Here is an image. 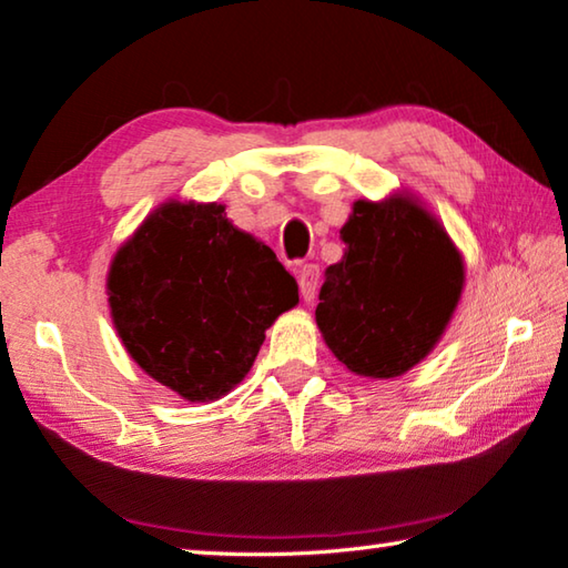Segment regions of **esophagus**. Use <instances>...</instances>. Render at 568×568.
<instances>
[{"mask_svg":"<svg viewBox=\"0 0 568 568\" xmlns=\"http://www.w3.org/2000/svg\"><path fill=\"white\" fill-rule=\"evenodd\" d=\"M298 285H301V295L305 303L313 301L318 287V267L316 265H301L298 267Z\"/></svg>","mask_w":568,"mask_h":568,"instance_id":"1","label":"esophagus"}]
</instances>
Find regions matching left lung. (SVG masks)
<instances>
[{
  "label": "left lung",
  "mask_w": 568,
  "mask_h": 568,
  "mask_svg": "<svg viewBox=\"0 0 568 568\" xmlns=\"http://www.w3.org/2000/svg\"><path fill=\"white\" fill-rule=\"evenodd\" d=\"M326 270L316 323L351 374L394 379L439 344L465 285L463 252L417 196L358 200Z\"/></svg>",
  "instance_id": "obj_1"
}]
</instances>
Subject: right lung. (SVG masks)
<instances>
[{
	"label": "right lung",
	"instance_id": "add662e5",
	"mask_svg": "<svg viewBox=\"0 0 568 568\" xmlns=\"http://www.w3.org/2000/svg\"><path fill=\"white\" fill-rule=\"evenodd\" d=\"M121 344L186 402H214L255 364L265 331L298 303L295 277L217 202L159 204L108 270Z\"/></svg>",
	"mask_w": 568,
	"mask_h": 568
}]
</instances>
